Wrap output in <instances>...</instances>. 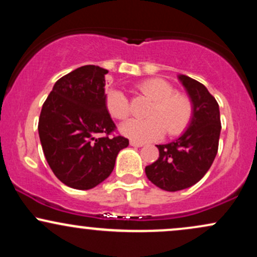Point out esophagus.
I'll return each instance as SVG.
<instances>
[{
    "instance_id": "34e87169",
    "label": "esophagus",
    "mask_w": 257,
    "mask_h": 257,
    "mask_svg": "<svg viewBox=\"0 0 257 257\" xmlns=\"http://www.w3.org/2000/svg\"><path fill=\"white\" fill-rule=\"evenodd\" d=\"M131 146L133 147H143L144 144L143 143H138V141H134V140H131Z\"/></svg>"
}]
</instances>
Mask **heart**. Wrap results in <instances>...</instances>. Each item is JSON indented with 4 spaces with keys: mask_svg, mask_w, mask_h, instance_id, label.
<instances>
[{
    "mask_svg": "<svg viewBox=\"0 0 257 257\" xmlns=\"http://www.w3.org/2000/svg\"><path fill=\"white\" fill-rule=\"evenodd\" d=\"M139 90L153 101L149 116L151 118L128 119L119 126L120 134L138 141L157 140L167 133L178 135L190 124L193 107L191 100L184 94L175 93L173 85L162 78H151L139 84ZM105 102L107 111L117 119H124L129 116L128 98L117 88H112L106 93Z\"/></svg>",
    "mask_w": 257,
    "mask_h": 257,
    "instance_id": "b5f03b06",
    "label": "heart"
}]
</instances>
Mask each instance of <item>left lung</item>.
Masks as SVG:
<instances>
[{"mask_svg": "<svg viewBox=\"0 0 257 257\" xmlns=\"http://www.w3.org/2000/svg\"><path fill=\"white\" fill-rule=\"evenodd\" d=\"M178 77L192 102V118L181 137L157 145L158 159L145 168L147 179L169 192L191 187L205 175L216 157L221 132L219 104L205 85L188 76Z\"/></svg>", "mask_w": 257, "mask_h": 257, "instance_id": "1", "label": "left lung"}]
</instances>
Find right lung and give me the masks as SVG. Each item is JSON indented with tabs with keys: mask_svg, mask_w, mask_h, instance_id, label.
Here are the masks:
<instances>
[{
	"mask_svg": "<svg viewBox=\"0 0 257 257\" xmlns=\"http://www.w3.org/2000/svg\"><path fill=\"white\" fill-rule=\"evenodd\" d=\"M107 70L85 65L55 82L38 120L41 145L54 175L76 190H90L110 176L123 137L96 138L114 131L105 102Z\"/></svg>",
	"mask_w": 257,
	"mask_h": 257,
	"instance_id": "add662e5",
	"label": "right lung"
}]
</instances>
